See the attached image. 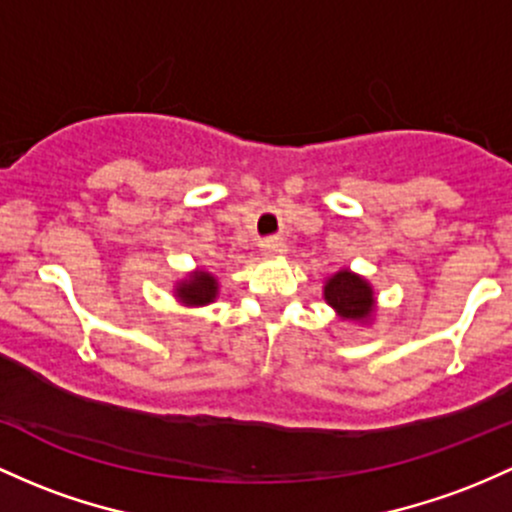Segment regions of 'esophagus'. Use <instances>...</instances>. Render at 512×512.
<instances>
[{
	"instance_id": "34e87169",
	"label": "esophagus",
	"mask_w": 512,
	"mask_h": 512,
	"mask_svg": "<svg viewBox=\"0 0 512 512\" xmlns=\"http://www.w3.org/2000/svg\"><path fill=\"white\" fill-rule=\"evenodd\" d=\"M262 255L265 257H284L286 255V243L279 238H269L262 243Z\"/></svg>"
}]
</instances>
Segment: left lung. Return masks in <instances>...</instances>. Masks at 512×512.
Wrapping results in <instances>:
<instances>
[{"instance_id": "left-lung-1", "label": "left lung", "mask_w": 512, "mask_h": 512, "mask_svg": "<svg viewBox=\"0 0 512 512\" xmlns=\"http://www.w3.org/2000/svg\"><path fill=\"white\" fill-rule=\"evenodd\" d=\"M323 299L345 323L367 325L376 316V294L367 277L342 267L325 277Z\"/></svg>"}]
</instances>
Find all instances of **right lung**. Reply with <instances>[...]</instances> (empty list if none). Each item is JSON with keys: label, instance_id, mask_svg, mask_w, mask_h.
Here are the masks:
<instances>
[{"label": "right lung", "instance_id": "obj_1", "mask_svg": "<svg viewBox=\"0 0 512 512\" xmlns=\"http://www.w3.org/2000/svg\"><path fill=\"white\" fill-rule=\"evenodd\" d=\"M218 291H221V284H218L216 274L206 272L201 267H196L194 272L184 274L182 279L174 282V299L182 303L184 308L209 306L218 299Z\"/></svg>", "mask_w": 512, "mask_h": 512}]
</instances>
